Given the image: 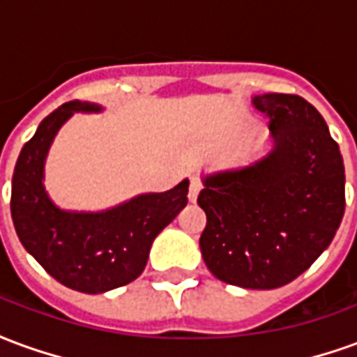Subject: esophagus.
<instances>
[{
  "mask_svg": "<svg viewBox=\"0 0 357 357\" xmlns=\"http://www.w3.org/2000/svg\"><path fill=\"white\" fill-rule=\"evenodd\" d=\"M202 189V183L201 179L197 178V176H191V183H189V202H195L197 201V197H199V193H201Z\"/></svg>",
  "mask_w": 357,
  "mask_h": 357,
  "instance_id": "obj_1",
  "label": "esophagus"
}]
</instances>
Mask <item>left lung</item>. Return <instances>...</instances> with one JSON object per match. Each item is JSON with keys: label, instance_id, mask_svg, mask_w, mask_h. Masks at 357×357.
Masks as SVG:
<instances>
[{"label": "left lung", "instance_id": "8db88e82", "mask_svg": "<svg viewBox=\"0 0 357 357\" xmlns=\"http://www.w3.org/2000/svg\"><path fill=\"white\" fill-rule=\"evenodd\" d=\"M269 151L256 162L202 176L201 255L220 281L243 289L291 283L321 256L344 216V162L314 105L264 93Z\"/></svg>", "mask_w": 357, "mask_h": 357}]
</instances>
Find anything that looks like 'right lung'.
Wrapping results in <instances>:
<instances>
[{
	"mask_svg": "<svg viewBox=\"0 0 357 357\" xmlns=\"http://www.w3.org/2000/svg\"><path fill=\"white\" fill-rule=\"evenodd\" d=\"M88 101L53 110L22 147L11 187V216L22 247L74 291L101 294L132 283L147 266L156 235L187 204L189 179L164 193L137 195L101 212L63 210L45 191V158L74 112H101Z\"/></svg>",
	"mask_w": 357,
	"mask_h": 357,
	"instance_id": "obj_1",
	"label": "right lung"
}]
</instances>
